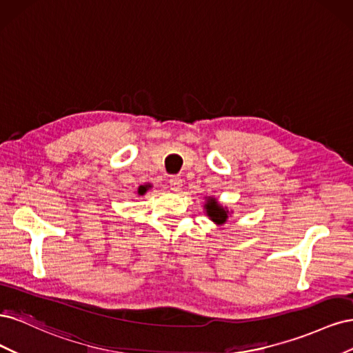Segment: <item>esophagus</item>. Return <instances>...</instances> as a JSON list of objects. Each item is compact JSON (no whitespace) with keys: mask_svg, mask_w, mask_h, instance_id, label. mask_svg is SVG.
Wrapping results in <instances>:
<instances>
[{"mask_svg":"<svg viewBox=\"0 0 353 353\" xmlns=\"http://www.w3.org/2000/svg\"><path fill=\"white\" fill-rule=\"evenodd\" d=\"M169 187L172 191H179L181 187H183V179H181L179 176H170Z\"/></svg>","mask_w":353,"mask_h":353,"instance_id":"esophagus-1","label":"esophagus"}]
</instances>
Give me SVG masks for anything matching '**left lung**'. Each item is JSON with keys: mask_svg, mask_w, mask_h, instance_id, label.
Returning a JSON list of instances; mask_svg holds the SVG:
<instances>
[{"mask_svg": "<svg viewBox=\"0 0 353 353\" xmlns=\"http://www.w3.org/2000/svg\"><path fill=\"white\" fill-rule=\"evenodd\" d=\"M205 208H206L208 216H210V219H212L213 222L223 223V222L227 221L228 215H227L225 209H222L215 200H209V203H208V205H206Z\"/></svg>", "mask_w": 353, "mask_h": 353, "instance_id": "1", "label": "left lung"}]
</instances>
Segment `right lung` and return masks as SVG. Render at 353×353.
<instances>
[{
  "instance_id": "obj_1",
  "label": "right lung",
  "mask_w": 353,
  "mask_h": 353,
  "mask_svg": "<svg viewBox=\"0 0 353 353\" xmlns=\"http://www.w3.org/2000/svg\"><path fill=\"white\" fill-rule=\"evenodd\" d=\"M144 191H145V187H140V190H138V193H140V194H144Z\"/></svg>"
}]
</instances>
